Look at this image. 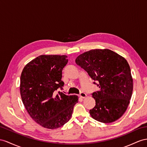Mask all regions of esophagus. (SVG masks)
<instances>
[{"mask_svg":"<svg viewBox=\"0 0 147 147\" xmlns=\"http://www.w3.org/2000/svg\"><path fill=\"white\" fill-rule=\"evenodd\" d=\"M80 97H81V98L84 99V98H86V96H87V95H86V94L84 93V92H81L80 94Z\"/></svg>","mask_w":147,"mask_h":147,"instance_id":"34e87169","label":"esophagus"}]
</instances>
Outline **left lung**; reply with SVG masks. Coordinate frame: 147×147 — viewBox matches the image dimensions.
Returning a JSON list of instances; mask_svg holds the SVG:
<instances>
[{"label": "left lung", "instance_id": "left-lung-1", "mask_svg": "<svg viewBox=\"0 0 147 147\" xmlns=\"http://www.w3.org/2000/svg\"><path fill=\"white\" fill-rule=\"evenodd\" d=\"M75 61L99 82V90L92 94L96 100L95 107L89 111L92 117L105 123L121 117L133 91V79L127 60L109 49H95L79 55Z\"/></svg>", "mask_w": 147, "mask_h": 147}]
</instances>
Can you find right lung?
Wrapping results in <instances>:
<instances>
[{
	"label": "right lung",
	"mask_w": 147,
	"mask_h": 147,
	"mask_svg": "<svg viewBox=\"0 0 147 147\" xmlns=\"http://www.w3.org/2000/svg\"><path fill=\"white\" fill-rule=\"evenodd\" d=\"M66 55H40L25 65L20 76L22 102L32 119L41 126L56 129L69 120L78 96L61 92L62 70L68 60Z\"/></svg>",
	"instance_id": "obj_1"
}]
</instances>
